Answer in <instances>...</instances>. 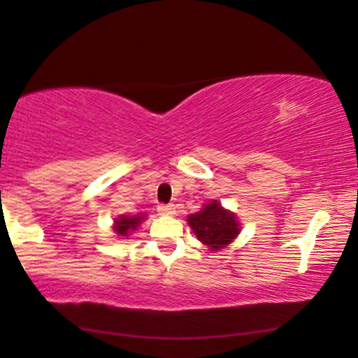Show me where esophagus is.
Wrapping results in <instances>:
<instances>
[{"label": "esophagus", "mask_w": 358, "mask_h": 358, "mask_svg": "<svg viewBox=\"0 0 358 358\" xmlns=\"http://www.w3.org/2000/svg\"><path fill=\"white\" fill-rule=\"evenodd\" d=\"M160 215H173L175 214V206L173 204H167V206H159L157 208Z\"/></svg>", "instance_id": "1"}]
</instances>
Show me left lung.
I'll list each match as a JSON object with an SVG mask.
<instances>
[{
	"label": "left lung",
	"mask_w": 358,
	"mask_h": 358,
	"mask_svg": "<svg viewBox=\"0 0 358 358\" xmlns=\"http://www.w3.org/2000/svg\"><path fill=\"white\" fill-rule=\"evenodd\" d=\"M186 222L201 243L210 251H220L230 245L241 231L235 213L225 209L217 199H210L198 213L188 215Z\"/></svg>",
	"instance_id": "1"
}]
</instances>
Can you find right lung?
Segmentation results:
<instances>
[{
    "label": "right lung",
    "instance_id": "right-lung-1",
    "mask_svg": "<svg viewBox=\"0 0 358 358\" xmlns=\"http://www.w3.org/2000/svg\"><path fill=\"white\" fill-rule=\"evenodd\" d=\"M145 215L141 213L138 215H118V217L113 219V231L117 234L118 238H128V236L139 229V225L144 222Z\"/></svg>",
    "mask_w": 358,
    "mask_h": 358
}]
</instances>
